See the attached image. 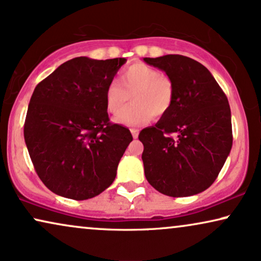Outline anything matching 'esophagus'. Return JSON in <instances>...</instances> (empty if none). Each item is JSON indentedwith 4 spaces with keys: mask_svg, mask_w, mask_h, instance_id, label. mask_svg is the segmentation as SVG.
<instances>
[{
    "mask_svg": "<svg viewBox=\"0 0 261 261\" xmlns=\"http://www.w3.org/2000/svg\"><path fill=\"white\" fill-rule=\"evenodd\" d=\"M131 134H133L134 138L138 137V130H137V128H131Z\"/></svg>",
    "mask_w": 261,
    "mask_h": 261,
    "instance_id": "obj_1",
    "label": "esophagus"
}]
</instances>
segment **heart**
Segmentation results:
<instances>
[{
	"mask_svg": "<svg viewBox=\"0 0 261 261\" xmlns=\"http://www.w3.org/2000/svg\"><path fill=\"white\" fill-rule=\"evenodd\" d=\"M173 83L168 76L144 63H134L120 72L118 81L109 83L105 90L107 111L118 114L130 95L133 105L116 118L125 126H141L151 118L168 112L173 102Z\"/></svg>",
	"mask_w": 261,
	"mask_h": 261,
	"instance_id": "1",
	"label": "heart"
}]
</instances>
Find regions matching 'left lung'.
Wrapping results in <instances>:
<instances>
[{"label":"left lung","instance_id":"obj_1","mask_svg":"<svg viewBox=\"0 0 261 261\" xmlns=\"http://www.w3.org/2000/svg\"><path fill=\"white\" fill-rule=\"evenodd\" d=\"M173 83V102L140 133L148 182L166 196L189 197L213 185L232 145L227 96L211 72L181 55L143 58Z\"/></svg>","mask_w":261,"mask_h":261}]
</instances>
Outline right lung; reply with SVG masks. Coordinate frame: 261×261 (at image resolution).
Listing matches in <instances>:
<instances>
[{"mask_svg":"<svg viewBox=\"0 0 261 261\" xmlns=\"http://www.w3.org/2000/svg\"><path fill=\"white\" fill-rule=\"evenodd\" d=\"M125 62L72 58L34 89L23 136L38 176L58 196L89 199L116 179L133 135L110 123L105 90Z\"/></svg>","mask_w":261,"mask_h":261,"instance_id":"add662e5","label":"right lung"}]
</instances>
